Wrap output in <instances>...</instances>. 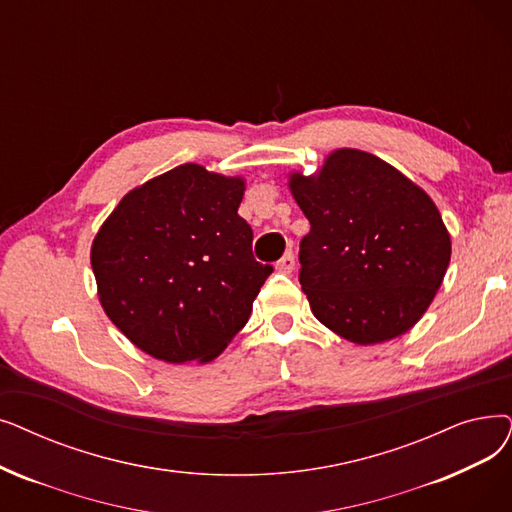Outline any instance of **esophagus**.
I'll return each instance as SVG.
<instances>
[{"label": "esophagus", "mask_w": 512, "mask_h": 512, "mask_svg": "<svg viewBox=\"0 0 512 512\" xmlns=\"http://www.w3.org/2000/svg\"><path fill=\"white\" fill-rule=\"evenodd\" d=\"M276 270L282 272V274H291L295 270V255H293V251H286L282 255V259L276 263Z\"/></svg>", "instance_id": "obj_1"}]
</instances>
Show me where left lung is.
<instances>
[{
  "label": "left lung",
  "instance_id": "8db88e82",
  "mask_svg": "<svg viewBox=\"0 0 512 512\" xmlns=\"http://www.w3.org/2000/svg\"><path fill=\"white\" fill-rule=\"evenodd\" d=\"M286 177L311 226L299 251L311 314L355 345L402 337L429 309L452 257L433 198L358 148L332 150L316 173Z\"/></svg>",
  "mask_w": 512,
  "mask_h": 512
}]
</instances>
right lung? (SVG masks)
Returning <instances> with one entry per match:
<instances>
[{
  "label": "right lung",
  "instance_id": "right-lung-1",
  "mask_svg": "<svg viewBox=\"0 0 512 512\" xmlns=\"http://www.w3.org/2000/svg\"><path fill=\"white\" fill-rule=\"evenodd\" d=\"M247 180L184 163L131 188L92 242L104 314L167 364H207L247 324L270 265L238 215Z\"/></svg>",
  "mask_w": 512,
  "mask_h": 512
}]
</instances>
